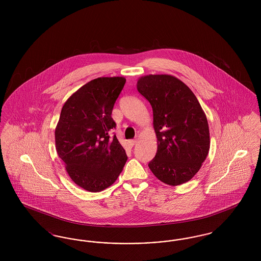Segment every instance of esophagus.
<instances>
[{"label":"esophagus","instance_id":"obj_1","mask_svg":"<svg viewBox=\"0 0 261 261\" xmlns=\"http://www.w3.org/2000/svg\"><path fill=\"white\" fill-rule=\"evenodd\" d=\"M137 143H138V140L135 139V140H131V141H129L128 142V144H129V146H131V147H133V146H135Z\"/></svg>","mask_w":261,"mask_h":261}]
</instances>
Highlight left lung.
I'll return each mask as SVG.
<instances>
[{
    "label": "left lung",
    "instance_id": "8db88e82",
    "mask_svg": "<svg viewBox=\"0 0 261 261\" xmlns=\"http://www.w3.org/2000/svg\"><path fill=\"white\" fill-rule=\"evenodd\" d=\"M137 90L152 108L158 139V150L149 162V169L167 185L186 183L198 173L211 147L206 115L199 100L172 75L142 76Z\"/></svg>",
    "mask_w": 261,
    "mask_h": 261
}]
</instances>
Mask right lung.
Listing matches in <instances>:
<instances>
[{
  "instance_id": "obj_1",
  "label": "right lung",
  "mask_w": 261,
  "mask_h": 261,
  "mask_svg": "<svg viewBox=\"0 0 261 261\" xmlns=\"http://www.w3.org/2000/svg\"><path fill=\"white\" fill-rule=\"evenodd\" d=\"M124 77H99L73 93L62 107L55 130L57 152L74 182L100 192L116 181L127 155L114 135L112 109L124 87Z\"/></svg>"
}]
</instances>
